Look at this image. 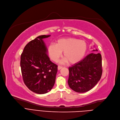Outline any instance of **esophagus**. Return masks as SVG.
Masks as SVG:
<instances>
[{
  "label": "esophagus",
  "instance_id": "1",
  "mask_svg": "<svg viewBox=\"0 0 120 120\" xmlns=\"http://www.w3.org/2000/svg\"><path fill=\"white\" fill-rule=\"evenodd\" d=\"M63 68V66H60V65H59L58 66V70H60V69H61L62 68Z\"/></svg>",
  "mask_w": 120,
  "mask_h": 120
}]
</instances>
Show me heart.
Segmentation results:
<instances>
[{"mask_svg": "<svg viewBox=\"0 0 120 120\" xmlns=\"http://www.w3.org/2000/svg\"><path fill=\"white\" fill-rule=\"evenodd\" d=\"M87 49L84 41L74 38L58 39L56 44H51L48 49L50 57L55 62L59 59L63 52L64 61L69 64L80 62L84 56Z\"/></svg>", "mask_w": 120, "mask_h": 120, "instance_id": "1", "label": "heart"}]
</instances>
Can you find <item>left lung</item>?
Wrapping results in <instances>:
<instances>
[{
  "instance_id": "obj_1",
  "label": "left lung",
  "mask_w": 120,
  "mask_h": 120,
  "mask_svg": "<svg viewBox=\"0 0 120 120\" xmlns=\"http://www.w3.org/2000/svg\"><path fill=\"white\" fill-rule=\"evenodd\" d=\"M69 72L68 83L70 88L77 93L90 90L101 76V55L100 53L90 54L78 63L69 67Z\"/></svg>"
}]
</instances>
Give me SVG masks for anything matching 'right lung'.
Masks as SVG:
<instances>
[{
	"mask_svg": "<svg viewBox=\"0 0 120 120\" xmlns=\"http://www.w3.org/2000/svg\"><path fill=\"white\" fill-rule=\"evenodd\" d=\"M50 36L42 35L31 41L21 55L24 82L30 90L38 94H46L52 89L57 72V65L50 60L43 40Z\"/></svg>",
	"mask_w": 120,
	"mask_h": 120,
	"instance_id": "right-lung-1",
	"label": "right lung"
}]
</instances>
